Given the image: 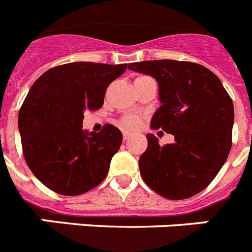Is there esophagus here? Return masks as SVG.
Instances as JSON below:
<instances>
[{
    "mask_svg": "<svg viewBox=\"0 0 252 252\" xmlns=\"http://www.w3.org/2000/svg\"><path fill=\"white\" fill-rule=\"evenodd\" d=\"M130 136H131L130 132H127V131H124V140H125V141L130 139Z\"/></svg>",
    "mask_w": 252,
    "mask_h": 252,
    "instance_id": "obj_1",
    "label": "esophagus"
}]
</instances>
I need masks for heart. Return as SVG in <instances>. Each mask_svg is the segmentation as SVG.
<instances>
[{
    "mask_svg": "<svg viewBox=\"0 0 252 252\" xmlns=\"http://www.w3.org/2000/svg\"><path fill=\"white\" fill-rule=\"evenodd\" d=\"M140 78H145V77H139L136 79H140ZM121 125L126 128H136L139 127L140 125V119L137 116H125L124 119L121 120Z\"/></svg>",
    "mask_w": 252,
    "mask_h": 252,
    "instance_id": "b5f03b06",
    "label": "heart"
}]
</instances>
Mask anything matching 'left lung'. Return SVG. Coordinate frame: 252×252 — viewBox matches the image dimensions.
<instances>
[{
	"instance_id": "obj_1",
	"label": "left lung",
	"mask_w": 252,
	"mask_h": 252,
	"mask_svg": "<svg viewBox=\"0 0 252 252\" xmlns=\"http://www.w3.org/2000/svg\"><path fill=\"white\" fill-rule=\"evenodd\" d=\"M130 70L155 78L161 106L151 128L171 133L175 141L160 146L148 133L140 173L154 192L179 201L193 197L216 178L232 145L233 103L217 75L192 62L146 60Z\"/></svg>"
}]
</instances>
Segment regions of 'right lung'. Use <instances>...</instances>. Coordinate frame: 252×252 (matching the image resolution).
<instances>
[{
    "mask_svg": "<svg viewBox=\"0 0 252 252\" xmlns=\"http://www.w3.org/2000/svg\"><path fill=\"white\" fill-rule=\"evenodd\" d=\"M127 64L75 62L49 69L29 91L19 113L22 153L30 170L49 189L79 195L106 178L122 133L82 128L84 111L101 108L107 87Z\"/></svg>",
    "mask_w": 252,
    "mask_h": 252,
    "instance_id": "1",
    "label": "right lung"
}]
</instances>
